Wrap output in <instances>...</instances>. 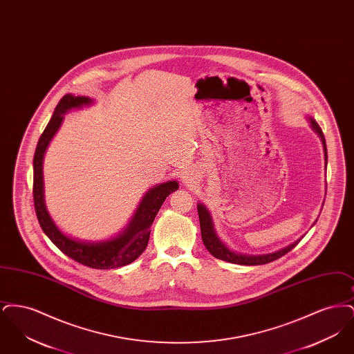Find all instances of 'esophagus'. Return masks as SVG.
Segmentation results:
<instances>
[{
  "mask_svg": "<svg viewBox=\"0 0 354 354\" xmlns=\"http://www.w3.org/2000/svg\"><path fill=\"white\" fill-rule=\"evenodd\" d=\"M183 182H185V185H189V187H192V185L196 183L192 176H185V180H183Z\"/></svg>",
  "mask_w": 354,
  "mask_h": 354,
  "instance_id": "1",
  "label": "esophagus"
}]
</instances>
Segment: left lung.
<instances>
[{"mask_svg":"<svg viewBox=\"0 0 354 354\" xmlns=\"http://www.w3.org/2000/svg\"><path fill=\"white\" fill-rule=\"evenodd\" d=\"M310 124L312 129L320 135L321 140H322V146H324V152H325V163L328 160V152H326V143H325V136L322 134L320 126L317 124L316 120L310 119ZM198 214H199V221H201V231H202V239L205 248L209 251L212 256H215L216 259L232 263V264H240V266H263V264H268L270 261H274L277 259H280L281 256H284L289 251H292L299 241L290 244L286 247L284 250H280L277 252L268 253V254H259V256H250V254H240V253L234 252L231 250L227 248V245H224L219 240V237L215 234L214 225H212V220L211 215L208 212V209L203 205L198 204Z\"/></svg>","mask_w":354,"mask_h":354,"instance_id":"8db88e82","label":"left lung"}]
</instances>
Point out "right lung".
<instances>
[{"label": "right lung", "instance_id": "1", "mask_svg": "<svg viewBox=\"0 0 354 354\" xmlns=\"http://www.w3.org/2000/svg\"><path fill=\"white\" fill-rule=\"evenodd\" d=\"M91 103L87 97L65 95L55 107V111L48 123L46 129L38 139L33 159V201L35 215L42 231L48 235L55 247L73 260L95 270H110L127 266L136 260L146 250L151 224L162 204L171 192L179 188L178 182L167 183L151 188L139 204L134 218L129 227L118 237L102 243H84L77 241L64 235L50 219L44 203V180H42V159L51 138L59 129L64 114L75 107Z\"/></svg>", "mask_w": 354, "mask_h": 354}]
</instances>
